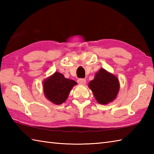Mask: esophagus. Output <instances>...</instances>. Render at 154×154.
<instances>
[{
    "label": "esophagus",
    "mask_w": 154,
    "mask_h": 154,
    "mask_svg": "<svg viewBox=\"0 0 154 154\" xmlns=\"http://www.w3.org/2000/svg\"><path fill=\"white\" fill-rule=\"evenodd\" d=\"M77 83L80 85H85L86 83V80L85 79H83V78H80V79L77 80Z\"/></svg>",
    "instance_id": "esophagus-1"
}]
</instances>
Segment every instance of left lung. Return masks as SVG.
<instances>
[{
	"mask_svg": "<svg viewBox=\"0 0 154 154\" xmlns=\"http://www.w3.org/2000/svg\"><path fill=\"white\" fill-rule=\"evenodd\" d=\"M119 86L117 77L104 69H100L95 74L94 79L89 83L97 102L101 104H106L115 99Z\"/></svg>",
	"mask_w": 154,
	"mask_h": 154,
	"instance_id": "8db88e82",
	"label": "left lung"
}]
</instances>
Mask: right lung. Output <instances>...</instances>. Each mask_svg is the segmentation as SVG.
Wrapping results in <instances>:
<instances>
[{"label": "right lung", "instance_id": "1", "mask_svg": "<svg viewBox=\"0 0 154 154\" xmlns=\"http://www.w3.org/2000/svg\"><path fill=\"white\" fill-rule=\"evenodd\" d=\"M77 84L73 80L65 78L59 72L55 73L44 82L45 97L55 104H61L66 100L72 88Z\"/></svg>", "mask_w": 154, "mask_h": 154}]
</instances>
